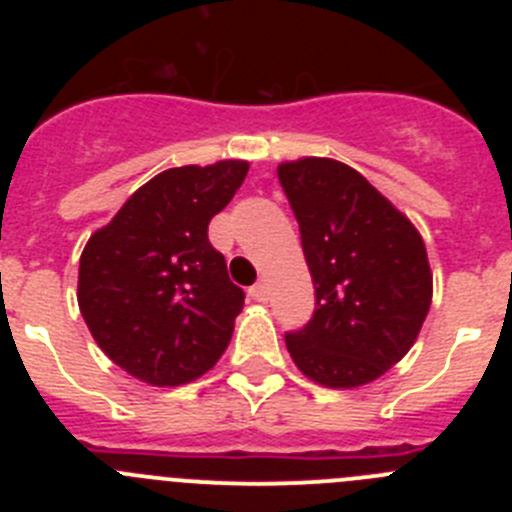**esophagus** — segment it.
<instances>
[{"instance_id":"obj_1","label":"esophagus","mask_w":512,"mask_h":512,"mask_svg":"<svg viewBox=\"0 0 512 512\" xmlns=\"http://www.w3.org/2000/svg\"><path fill=\"white\" fill-rule=\"evenodd\" d=\"M248 295H251L256 302H266V300H269V289H266V284L259 282V284H253V287L248 289Z\"/></svg>"}]
</instances>
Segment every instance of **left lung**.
Listing matches in <instances>:
<instances>
[{
  "mask_svg": "<svg viewBox=\"0 0 512 512\" xmlns=\"http://www.w3.org/2000/svg\"><path fill=\"white\" fill-rule=\"evenodd\" d=\"M300 225L315 310L284 341L323 387H359L408 354L433 295L423 238L359 171L333 158L277 169Z\"/></svg>",
  "mask_w": 512,
  "mask_h": 512,
  "instance_id": "1",
  "label": "left lung"
}]
</instances>
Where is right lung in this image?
Instances as JSON below:
<instances>
[{
	"mask_svg": "<svg viewBox=\"0 0 512 512\" xmlns=\"http://www.w3.org/2000/svg\"><path fill=\"white\" fill-rule=\"evenodd\" d=\"M248 174L246 161L166 169L89 238L79 310L117 366L156 387L202 377L223 356L241 287L207 225Z\"/></svg>",
	"mask_w": 512,
	"mask_h": 512,
	"instance_id": "right-lung-1",
	"label": "right lung"
}]
</instances>
